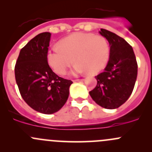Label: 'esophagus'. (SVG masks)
<instances>
[{
	"label": "esophagus",
	"mask_w": 152,
	"mask_h": 152,
	"mask_svg": "<svg viewBox=\"0 0 152 152\" xmlns=\"http://www.w3.org/2000/svg\"><path fill=\"white\" fill-rule=\"evenodd\" d=\"M84 79H75V80H73V82H82V81H83Z\"/></svg>",
	"instance_id": "esophagus-1"
}]
</instances>
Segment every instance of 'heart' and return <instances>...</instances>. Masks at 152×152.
Wrapping results in <instances>:
<instances>
[{
    "instance_id": "1",
    "label": "heart",
    "mask_w": 152,
    "mask_h": 152,
    "mask_svg": "<svg viewBox=\"0 0 152 152\" xmlns=\"http://www.w3.org/2000/svg\"><path fill=\"white\" fill-rule=\"evenodd\" d=\"M58 46L48 51L49 65L56 73L64 75L74 61L72 75L96 73L104 67L110 56V45L104 37L94 34L76 33L61 39Z\"/></svg>"
}]
</instances>
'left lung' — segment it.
<instances>
[{
	"mask_svg": "<svg viewBox=\"0 0 152 152\" xmlns=\"http://www.w3.org/2000/svg\"><path fill=\"white\" fill-rule=\"evenodd\" d=\"M99 33L110 43V58L102 73L96 76L97 85L89 92L97 104L116 109L131 96L137 76V63L131 45L121 37L106 29Z\"/></svg>",
	"mask_w": 152,
	"mask_h": 152,
	"instance_id": "left-lung-1",
	"label": "left lung"
}]
</instances>
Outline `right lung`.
Here are the masks:
<instances>
[{
  "instance_id": "obj_1",
  "label": "right lung",
  "mask_w": 152,
  "mask_h": 152,
  "mask_svg": "<svg viewBox=\"0 0 152 152\" xmlns=\"http://www.w3.org/2000/svg\"><path fill=\"white\" fill-rule=\"evenodd\" d=\"M50 33L43 32L31 39L20 51L15 67L20 93L33 110L53 114L66 103L73 82L53 72L48 63Z\"/></svg>"
}]
</instances>
